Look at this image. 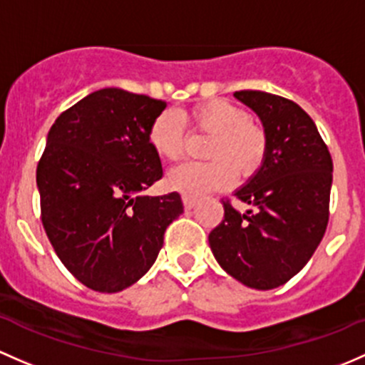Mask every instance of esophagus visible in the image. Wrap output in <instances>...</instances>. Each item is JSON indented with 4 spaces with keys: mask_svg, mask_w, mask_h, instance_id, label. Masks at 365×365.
I'll return each mask as SVG.
<instances>
[{
    "mask_svg": "<svg viewBox=\"0 0 365 365\" xmlns=\"http://www.w3.org/2000/svg\"><path fill=\"white\" fill-rule=\"evenodd\" d=\"M182 201H183V206H185V210H192L194 206H195V202H197V199H195L194 195L183 194L182 195Z\"/></svg>",
    "mask_w": 365,
    "mask_h": 365,
    "instance_id": "1",
    "label": "esophagus"
}]
</instances>
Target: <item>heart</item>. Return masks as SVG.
Returning a JSON list of instances; mask_svg holds the SVG:
<instances>
[{"mask_svg": "<svg viewBox=\"0 0 365 365\" xmlns=\"http://www.w3.org/2000/svg\"><path fill=\"white\" fill-rule=\"evenodd\" d=\"M195 131L210 133L208 163H185L170 171L168 185L182 194L201 195L229 187L234 173L250 176L260 168L267 153V134L253 122L243 106L227 99L199 103L185 113ZM152 150L166 160L182 157L185 147V124L175 110H164L148 128Z\"/></svg>", "mask_w": 365, "mask_h": 365, "instance_id": "1", "label": "heart"}]
</instances>
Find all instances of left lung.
<instances>
[{
    "mask_svg": "<svg viewBox=\"0 0 365 365\" xmlns=\"http://www.w3.org/2000/svg\"><path fill=\"white\" fill-rule=\"evenodd\" d=\"M234 98L259 115L267 153L259 171L229 199L208 241L222 269L243 285L271 290L308 264L329 222L332 157L308 113L290 99L260 91Z\"/></svg>",
    "mask_w": 365,
    "mask_h": 365,
    "instance_id": "1",
    "label": "left lung"
}]
</instances>
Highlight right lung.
I'll list each match as a JSON object with an SVG mask.
<instances>
[{
  "instance_id": "add662e5",
  "label": "right lung",
  "mask_w": 365,
  "mask_h": 365,
  "mask_svg": "<svg viewBox=\"0 0 365 365\" xmlns=\"http://www.w3.org/2000/svg\"><path fill=\"white\" fill-rule=\"evenodd\" d=\"M166 101L117 87L96 91L56 118L36 168L41 222L66 269L96 292H120L155 262L183 213L178 192L150 197L163 178L148 143Z\"/></svg>"
}]
</instances>
